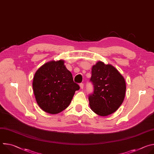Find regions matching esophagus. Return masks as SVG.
<instances>
[{
    "instance_id": "esophagus-1",
    "label": "esophagus",
    "mask_w": 154,
    "mask_h": 154,
    "mask_svg": "<svg viewBox=\"0 0 154 154\" xmlns=\"http://www.w3.org/2000/svg\"><path fill=\"white\" fill-rule=\"evenodd\" d=\"M80 88H81V89H83V87H84L83 83H81L80 84Z\"/></svg>"
}]
</instances>
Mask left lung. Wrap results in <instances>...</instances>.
Masks as SVG:
<instances>
[{"mask_svg": "<svg viewBox=\"0 0 154 154\" xmlns=\"http://www.w3.org/2000/svg\"><path fill=\"white\" fill-rule=\"evenodd\" d=\"M91 74L90 81L94 86V91L88 96L91 109L102 116L112 114L124 99L125 79L113 66L102 61L93 66Z\"/></svg>", "mask_w": 154, "mask_h": 154, "instance_id": "1", "label": "left lung"}]
</instances>
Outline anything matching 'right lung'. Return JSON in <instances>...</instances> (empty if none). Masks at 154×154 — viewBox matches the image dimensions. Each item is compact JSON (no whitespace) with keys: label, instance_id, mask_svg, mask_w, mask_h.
<instances>
[{"label":"right lung","instance_id":"obj_1","mask_svg":"<svg viewBox=\"0 0 154 154\" xmlns=\"http://www.w3.org/2000/svg\"><path fill=\"white\" fill-rule=\"evenodd\" d=\"M79 85L64 65V61H52L39 68L35 74L33 90L39 107L51 114L66 108Z\"/></svg>","mask_w":154,"mask_h":154}]
</instances>
